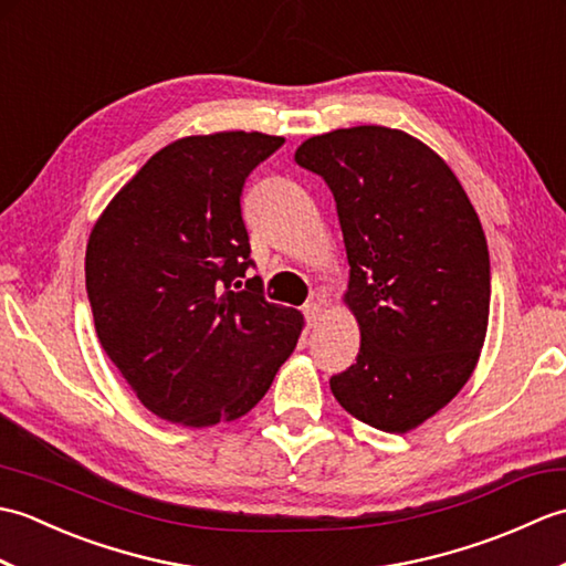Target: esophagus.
I'll use <instances>...</instances> for the list:
<instances>
[{
    "instance_id": "obj_1",
    "label": "esophagus",
    "mask_w": 566,
    "mask_h": 566,
    "mask_svg": "<svg viewBox=\"0 0 566 566\" xmlns=\"http://www.w3.org/2000/svg\"><path fill=\"white\" fill-rule=\"evenodd\" d=\"M321 316H323V304L321 302H308L304 306V318H306L308 326H316V323L321 321Z\"/></svg>"
}]
</instances>
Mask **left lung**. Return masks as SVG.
<instances>
[{
    "instance_id": "obj_1",
    "label": "left lung",
    "mask_w": 566,
    "mask_h": 566,
    "mask_svg": "<svg viewBox=\"0 0 566 566\" xmlns=\"http://www.w3.org/2000/svg\"><path fill=\"white\" fill-rule=\"evenodd\" d=\"M335 199L357 363L331 377L347 413L406 432L452 401L484 345L491 264L479 216L440 155L403 130L338 128L296 150Z\"/></svg>"
}]
</instances>
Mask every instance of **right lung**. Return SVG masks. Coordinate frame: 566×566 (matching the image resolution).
<instances>
[{
  "label": "right lung",
  "mask_w": 566,
  "mask_h": 566,
  "mask_svg": "<svg viewBox=\"0 0 566 566\" xmlns=\"http://www.w3.org/2000/svg\"><path fill=\"white\" fill-rule=\"evenodd\" d=\"M284 138L226 130L155 153L94 226V331L140 403L191 428L245 416L296 347L302 314L270 304L240 197Z\"/></svg>",
  "instance_id": "obj_1"
}]
</instances>
